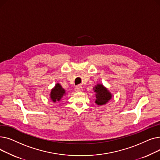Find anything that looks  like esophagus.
<instances>
[{
    "mask_svg": "<svg viewBox=\"0 0 160 160\" xmlns=\"http://www.w3.org/2000/svg\"><path fill=\"white\" fill-rule=\"evenodd\" d=\"M75 91L77 92H81L83 91V88L80 86H77L75 88Z\"/></svg>",
    "mask_w": 160,
    "mask_h": 160,
    "instance_id": "1",
    "label": "esophagus"
}]
</instances>
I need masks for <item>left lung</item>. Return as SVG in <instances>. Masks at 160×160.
<instances>
[{
  "mask_svg": "<svg viewBox=\"0 0 160 160\" xmlns=\"http://www.w3.org/2000/svg\"><path fill=\"white\" fill-rule=\"evenodd\" d=\"M93 90L96 93L95 103L97 105L106 104L112 97L110 92L100 83H98L94 87Z\"/></svg>",
  "mask_w": 160,
  "mask_h": 160,
  "instance_id": "1",
  "label": "left lung"
}]
</instances>
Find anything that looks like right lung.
Returning <instances> with one entry per match:
<instances>
[{
    "instance_id": "obj_1",
    "label": "right lung",
    "mask_w": 160,
    "mask_h": 160,
    "mask_svg": "<svg viewBox=\"0 0 160 160\" xmlns=\"http://www.w3.org/2000/svg\"><path fill=\"white\" fill-rule=\"evenodd\" d=\"M65 95V90L62 88V86L59 83H56L55 87L51 90L50 97L54 102L60 101L62 97Z\"/></svg>"
}]
</instances>
